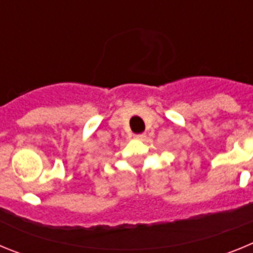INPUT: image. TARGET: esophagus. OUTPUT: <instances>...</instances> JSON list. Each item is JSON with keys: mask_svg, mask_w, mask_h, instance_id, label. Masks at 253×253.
<instances>
[{"mask_svg": "<svg viewBox=\"0 0 253 253\" xmlns=\"http://www.w3.org/2000/svg\"><path fill=\"white\" fill-rule=\"evenodd\" d=\"M146 138V134H135L134 135V139H137V140H142Z\"/></svg>", "mask_w": 253, "mask_h": 253, "instance_id": "34e87169", "label": "esophagus"}]
</instances>
